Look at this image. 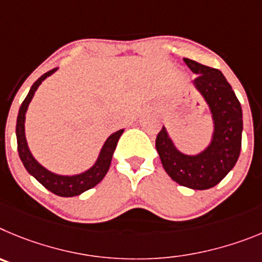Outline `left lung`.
Returning <instances> with one entry per match:
<instances>
[{
	"mask_svg": "<svg viewBox=\"0 0 262 262\" xmlns=\"http://www.w3.org/2000/svg\"><path fill=\"white\" fill-rule=\"evenodd\" d=\"M184 62L197 74L193 83L211 112L214 124L211 141L199 154H184L163 126L158 133L155 146L163 168L172 180L190 189L204 190L221 183L236 164L242 148V105L218 69L189 58H184Z\"/></svg>",
	"mask_w": 262,
	"mask_h": 262,
	"instance_id": "obj_1",
	"label": "left lung"
}]
</instances>
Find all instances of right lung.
I'll return each instance as SVG.
<instances>
[{
  "mask_svg": "<svg viewBox=\"0 0 262 262\" xmlns=\"http://www.w3.org/2000/svg\"><path fill=\"white\" fill-rule=\"evenodd\" d=\"M57 69H52L43 74L35 82L30 89V93L27 94L26 99L23 100L22 105L18 112V119H16V143H18V152H19V158L22 160L23 166L27 169L30 175L34 176L37 181H39L43 187L51 190L52 193L60 195V197H74V195H79L81 193L86 192V190L91 189L103 180L105 175H107L108 169L111 166V160H112V155H114L115 148H116L117 142H119L120 136L122 134L124 129H120L116 133L111 134L107 138V141L103 145L102 150L99 152V157L96 159L95 164L87 171L78 173V175H57L55 172L49 171L46 167L37 162L31 154L30 148H28L27 141H26V133H25V121H26V112H27L28 104L31 103L32 98L35 95V91L37 90V87L40 83L52 75Z\"/></svg>",
  "mask_w": 262,
  "mask_h": 262,
  "instance_id": "right-lung-1",
  "label": "right lung"
}]
</instances>
